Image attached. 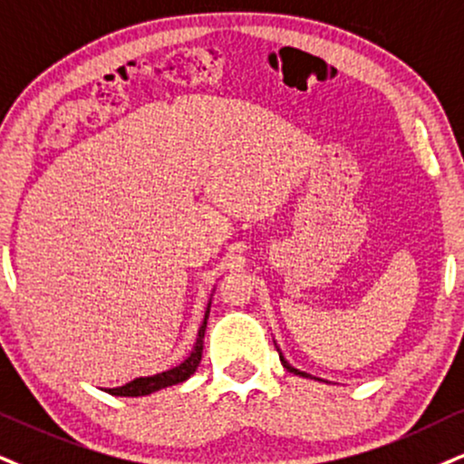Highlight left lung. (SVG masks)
Returning a JSON list of instances; mask_svg holds the SVG:
<instances>
[{
  "label": "left lung",
  "mask_w": 464,
  "mask_h": 464,
  "mask_svg": "<svg viewBox=\"0 0 464 464\" xmlns=\"http://www.w3.org/2000/svg\"><path fill=\"white\" fill-rule=\"evenodd\" d=\"M279 359H282V363H284V368L288 370V372H295V374H299V376H310V374H305V372H299L296 368H293V365H290L288 362H285V359L282 357V354H279Z\"/></svg>",
  "instance_id": "left-lung-1"
}]
</instances>
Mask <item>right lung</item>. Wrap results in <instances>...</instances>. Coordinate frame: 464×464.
Returning <instances> with one entry per match:
<instances>
[{
  "label": "right lung",
  "instance_id": "1",
  "mask_svg": "<svg viewBox=\"0 0 464 464\" xmlns=\"http://www.w3.org/2000/svg\"><path fill=\"white\" fill-rule=\"evenodd\" d=\"M206 318H208V310H206L204 323L202 327L198 331V342L193 346V351L188 357L176 368H171L168 372H161V374H154V376H146V379H135L127 382V385L116 387V390H107V393L111 396H127V398H137V396H148V393L165 390L169 385H179V382L187 381L193 372L198 370L199 362H202V351H204V331H206Z\"/></svg>",
  "mask_w": 464,
  "mask_h": 464
}]
</instances>
